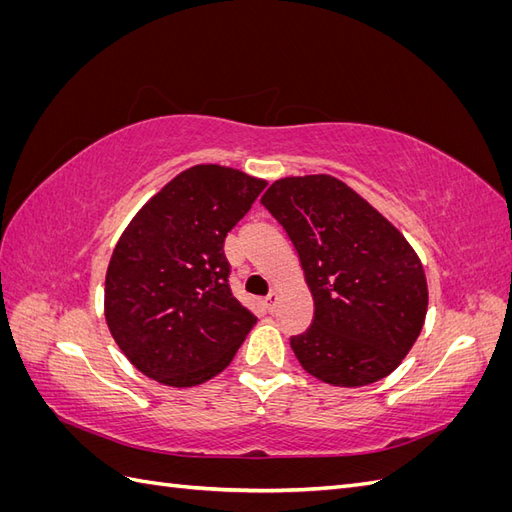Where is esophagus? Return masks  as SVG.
<instances>
[{
    "label": "esophagus",
    "mask_w": 512,
    "mask_h": 512,
    "mask_svg": "<svg viewBox=\"0 0 512 512\" xmlns=\"http://www.w3.org/2000/svg\"><path fill=\"white\" fill-rule=\"evenodd\" d=\"M265 307H267V312H275V307H277V292H271L269 297L265 299Z\"/></svg>",
    "instance_id": "1"
}]
</instances>
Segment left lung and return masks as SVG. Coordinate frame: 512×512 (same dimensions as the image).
I'll return each instance as SVG.
<instances>
[{
    "instance_id": "8db88e82",
    "label": "left lung",
    "mask_w": 512,
    "mask_h": 512,
    "mask_svg": "<svg viewBox=\"0 0 512 512\" xmlns=\"http://www.w3.org/2000/svg\"><path fill=\"white\" fill-rule=\"evenodd\" d=\"M297 250L314 318L290 346L333 386L386 378L414 346L427 312L421 260L401 232L346 183L286 177L260 198Z\"/></svg>"
}]
</instances>
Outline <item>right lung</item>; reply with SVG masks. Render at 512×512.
<instances>
[{
    "instance_id": "add662e5",
    "label": "right lung",
    "mask_w": 512,
    "mask_h": 512,
    "mask_svg": "<svg viewBox=\"0 0 512 512\" xmlns=\"http://www.w3.org/2000/svg\"><path fill=\"white\" fill-rule=\"evenodd\" d=\"M265 181L200 164L136 213L108 262L104 314L128 361L168 386H194L232 361L256 316L230 292L224 239Z\"/></svg>"
}]
</instances>
